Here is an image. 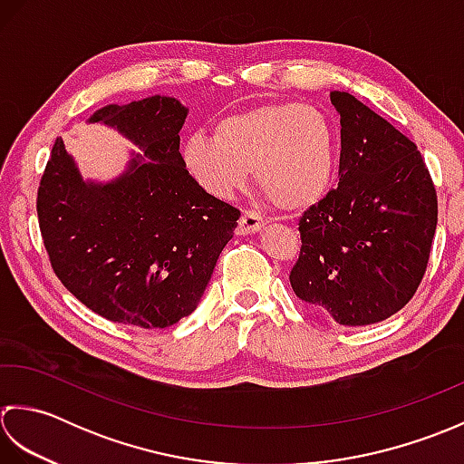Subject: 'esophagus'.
<instances>
[{
	"mask_svg": "<svg viewBox=\"0 0 464 464\" xmlns=\"http://www.w3.org/2000/svg\"><path fill=\"white\" fill-rule=\"evenodd\" d=\"M264 228V218L258 216L256 212H250L246 210L242 212L240 220H238V228H236V234L240 236H248V234H256Z\"/></svg>",
	"mask_w": 464,
	"mask_h": 464,
	"instance_id": "obj_1",
	"label": "esophagus"
}]
</instances>
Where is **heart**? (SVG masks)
<instances>
[{"mask_svg": "<svg viewBox=\"0 0 464 464\" xmlns=\"http://www.w3.org/2000/svg\"><path fill=\"white\" fill-rule=\"evenodd\" d=\"M340 140L334 121L298 102L262 103L224 116L214 138L192 134L182 162L194 182L216 198H232L250 182L282 212H304L333 188Z\"/></svg>", "mask_w": 464, "mask_h": 464, "instance_id": "obj_1", "label": "heart"}]
</instances>
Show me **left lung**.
Returning a JSON list of instances; mask_svg holds the SVG:
<instances>
[{"label":"left lung","mask_w":464,"mask_h":464,"mask_svg":"<svg viewBox=\"0 0 464 464\" xmlns=\"http://www.w3.org/2000/svg\"><path fill=\"white\" fill-rule=\"evenodd\" d=\"M340 113L338 188L300 218L295 295L343 326L381 323L417 292L437 230V192L404 134L346 92Z\"/></svg>","instance_id":"obj_1"}]
</instances>
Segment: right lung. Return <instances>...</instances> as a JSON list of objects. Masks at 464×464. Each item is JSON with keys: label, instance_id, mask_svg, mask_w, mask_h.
Segmentation results:
<instances>
[{"label": "right lung", "instance_id": "1", "mask_svg": "<svg viewBox=\"0 0 464 464\" xmlns=\"http://www.w3.org/2000/svg\"><path fill=\"white\" fill-rule=\"evenodd\" d=\"M188 108L152 96L90 116L134 141L124 172L83 179L58 138L37 190V218L62 285L96 314L138 328L190 316L240 212L202 190L184 168Z\"/></svg>", "mask_w": 464, "mask_h": 464}]
</instances>
